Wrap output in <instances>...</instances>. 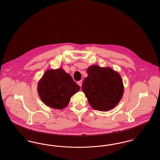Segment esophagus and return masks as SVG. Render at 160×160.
<instances>
[{
	"instance_id": "34e87169",
	"label": "esophagus",
	"mask_w": 160,
	"mask_h": 160,
	"mask_svg": "<svg viewBox=\"0 0 160 160\" xmlns=\"http://www.w3.org/2000/svg\"><path fill=\"white\" fill-rule=\"evenodd\" d=\"M77 84H78L80 87H82V81L80 80V81L77 82Z\"/></svg>"
}]
</instances>
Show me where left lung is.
I'll use <instances>...</instances> for the list:
<instances>
[{
	"mask_svg": "<svg viewBox=\"0 0 160 160\" xmlns=\"http://www.w3.org/2000/svg\"><path fill=\"white\" fill-rule=\"evenodd\" d=\"M82 91L95 110L106 112L116 106L122 98L124 87L122 77L113 69L93 65L87 69Z\"/></svg>",
	"mask_w": 160,
	"mask_h": 160,
	"instance_id": "8db88e82",
	"label": "left lung"
}]
</instances>
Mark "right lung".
<instances>
[{
    "label": "right lung",
    "instance_id": "right-lung-1",
    "mask_svg": "<svg viewBox=\"0 0 160 160\" xmlns=\"http://www.w3.org/2000/svg\"><path fill=\"white\" fill-rule=\"evenodd\" d=\"M80 90L72 77L61 68L48 69L38 83V95L47 106L62 110Z\"/></svg>",
    "mask_w": 160,
    "mask_h": 160
}]
</instances>
